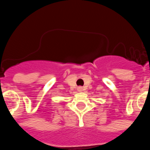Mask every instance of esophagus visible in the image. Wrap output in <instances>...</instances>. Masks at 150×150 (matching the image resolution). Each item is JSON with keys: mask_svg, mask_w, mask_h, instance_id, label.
<instances>
[{"mask_svg": "<svg viewBox=\"0 0 150 150\" xmlns=\"http://www.w3.org/2000/svg\"><path fill=\"white\" fill-rule=\"evenodd\" d=\"M78 91H83V87H81V86L78 87Z\"/></svg>", "mask_w": 150, "mask_h": 150, "instance_id": "esophagus-1", "label": "esophagus"}]
</instances>
